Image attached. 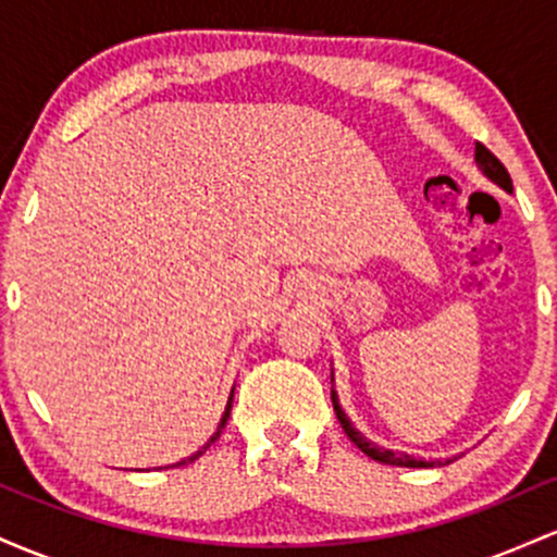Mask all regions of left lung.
Segmentation results:
<instances>
[{
    "label": "left lung",
    "mask_w": 557,
    "mask_h": 557,
    "mask_svg": "<svg viewBox=\"0 0 557 557\" xmlns=\"http://www.w3.org/2000/svg\"><path fill=\"white\" fill-rule=\"evenodd\" d=\"M473 158H476L479 171L484 173V176L490 178L492 184H497L499 189L508 191V195H513V181H510L508 171H505L503 162H499V160L495 158V154H492L490 149L484 147V144H476V154H473ZM331 403H334V413H336V418H339V423H342V429H345V434H347L349 440H352L355 445H358V447L362 449V453H366L371 460H379V463H386V466H403V468H434V466H447V463H453V460H458V455H453V458H445V460H423V458H413V455H408V453H395V449L381 447V445H376V442L368 440V436L362 434V431H358V429L352 426V421H349L345 410H342L339 395H336V389H334V371H331Z\"/></svg>",
    "instance_id": "obj_1"
}]
</instances>
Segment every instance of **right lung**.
<instances>
[{"label":"right lung","mask_w":557,"mask_h":557,"mask_svg":"<svg viewBox=\"0 0 557 557\" xmlns=\"http://www.w3.org/2000/svg\"><path fill=\"white\" fill-rule=\"evenodd\" d=\"M231 403H234V389H231V395H228V403H226V410H223V416H221V423H218V429H215V431H212V436H210V440H208V442H205V445H202V447H199V449H197V453L186 455V458H184V460H178V463H173V466H160V468H176V466H186V463H195V460L199 458V455H202V453H205V449H208V447L212 445V442H215V440H218V436H221V431H223V426H226V421H228V416H231Z\"/></svg>","instance_id":"1"}]
</instances>
